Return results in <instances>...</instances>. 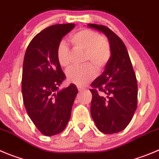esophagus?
<instances>
[{
	"mask_svg": "<svg viewBox=\"0 0 159 159\" xmlns=\"http://www.w3.org/2000/svg\"><path fill=\"white\" fill-rule=\"evenodd\" d=\"M77 89H78L79 91H82L83 90H84V87H81V86H77Z\"/></svg>",
	"mask_w": 159,
	"mask_h": 159,
	"instance_id": "obj_1",
	"label": "esophagus"
}]
</instances>
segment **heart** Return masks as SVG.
<instances>
[{"label": "heart", "mask_w": 159, "mask_h": 159, "mask_svg": "<svg viewBox=\"0 0 159 159\" xmlns=\"http://www.w3.org/2000/svg\"><path fill=\"white\" fill-rule=\"evenodd\" d=\"M69 41L77 51L85 52L84 61H90L95 68L105 67L111 57L109 43L94 30L81 29L69 36ZM57 60L61 67L67 68L71 62V53L65 41L60 42L56 51ZM96 75V71L90 65L83 67H71L66 72L69 82L77 86H84Z\"/></svg>", "instance_id": "1"}]
</instances>
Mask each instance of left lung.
<instances>
[{"label":"left lung","instance_id":"left-lung-1","mask_svg":"<svg viewBox=\"0 0 159 159\" xmlns=\"http://www.w3.org/2000/svg\"><path fill=\"white\" fill-rule=\"evenodd\" d=\"M88 26L105 33L111 48L105 71L91 84L90 113L101 132L116 134L129 125L137 108V78L123 41L105 25Z\"/></svg>","mask_w":159,"mask_h":159}]
</instances>
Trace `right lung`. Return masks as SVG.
Instances as JSON below:
<instances>
[{
    "label": "right lung",
    "mask_w": 159,
    "mask_h": 159,
    "mask_svg": "<svg viewBox=\"0 0 159 159\" xmlns=\"http://www.w3.org/2000/svg\"><path fill=\"white\" fill-rule=\"evenodd\" d=\"M74 27V23L51 25L33 37L25 51L22 77L23 103L33 124L45 136L64 130L78 93L73 84L58 90L66 75L56 51L62 37Z\"/></svg>",
    "instance_id": "right-lung-1"
}]
</instances>
